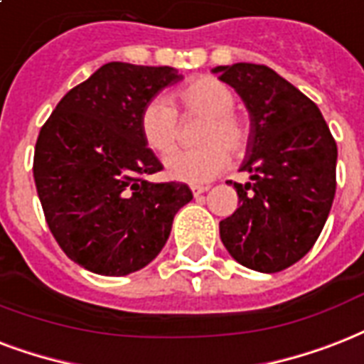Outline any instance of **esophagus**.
Listing matches in <instances>:
<instances>
[{
    "instance_id": "esophagus-1",
    "label": "esophagus",
    "mask_w": 364,
    "mask_h": 364,
    "mask_svg": "<svg viewBox=\"0 0 364 364\" xmlns=\"http://www.w3.org/2000/svg\"><path fill=\"white\" fill-rule=\"evenodd\" d=\"M208 190V186H191V193L193 196H201V193H205V191Z\"/></svg>"
}]
</instances>
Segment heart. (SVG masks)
Instances as JSON below:
<instances>
[{
    "label": "heart",
    "instance_id": "b5f03b06",
    "mask_svg": "<svg viewBox=\"0 0 364 364\" xmlns=\"http://www.w3.org/2000/svg\"><path fill=\"white\" fill-rule=\"evenodd\" d=\"M176 106L184 117H201L193 150H182L167 157L165 167L171 178L203 184L218 176L232 156H241L250 142V125L237 114L235 97L222 81L201 75L176 91ZM144 142L165 157L176 148L180 134L178 112L165 97H154L140 112Z\"/></svg>",
    "mask_w": 364,
    "mask_h": 364
}]
</instances>
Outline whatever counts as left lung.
Here are the masks:
<instances>
[{"label": "left lung", "instance_id": "8db88e82", "mask_svg": "<svg viewBox=\"0 0 364 364\" xmlns=\"http://www.w3.org/2000/svg\"><path fill=\"white\" fill-rule=\"evenodd\" d=\"M250 114V142L233 182L239 208L220 222L228 252L255 272H283L302 260L323 232L336 193V140L319 108L264 64L213 70Z\"/></svg>", "mask_w": 364, "mask_h": 364}]
</instances>
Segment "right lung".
Instances as JSON below:
<instances>
[{
    "instance_id": "1",
    "label": "right lung",
    "mask_w": 364,
    "mask_h": 364,
    "mask_svg": "<svg viewBox=\"0 0 364 364\" xmlns=\"http://www.w3.org/2000/svg\"><path fill=\"white\" fill-rule=\"evenodd\" d=\"M180 80L171 66L108 62L56 104L39 131L33 180L45 222L70 260L100 275L142 269L165 247L174 214L191 201L140 131L144 104Z\"/></svg>"
}]
</instances>
